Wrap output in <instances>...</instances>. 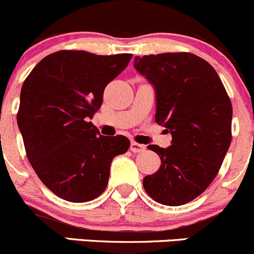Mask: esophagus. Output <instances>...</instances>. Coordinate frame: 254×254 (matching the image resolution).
<instances>
[{
	"instance_id": "esophagus-1",
	"label": "esophagus",
	"mask_w": 254,
	"mask_h": 254,
	"mask_svg": "<svg viewBox=\"0 0 254 254\" xmlns=\"http://www.w3.org/2000/svg\"><path fill=\"white\" fill-rule=\"evenodd\" d=\"M130 150H132L133 153H142L145 150V145L139 144V143L137 142H132L130 143Z\"/></svg>"
}]
</instances>
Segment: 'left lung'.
Returning <instances> with one entry per match:
<instances>
[{
  "label": "left lung",
  "instance_id": "1",
  "mask_svg": "<svg viewBox=\"0 0 254 254\" xmlns=\"http://www.w3.org/2000/svg\"><path fill=\"white\" fill-rule=\"evenodd\" d=\"M134 67L155 89V122L172 134L165 149L148 145L160 168L143 187L159 204L180 206L201 195L220 170L232 140L231 100L216 70L191 53L135 57Z\"/></svg>",
  "mask_w": 254,
  "mask_h": 254
}]
</instances>
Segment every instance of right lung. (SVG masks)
I'll return each instance as SVG.
<instances>
[{"mask_svg":"<svg viewBox=\"0 0 254 254\" xmlns=\"http://www.w3.org/2000/svg\"><path fill=\"white\" fill-rule=\"evenodd\" d=\"M130 58L59 50L43 58L24 80L17 122L27 158L43 184L66 201L100 196L112 159L129 148L127 137L101 135L90 119Z\"/></svg>","mask_w":254,"mask_h":254,"instance_id":"right-lung-1","label":"right lung"}]
</instances>
